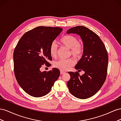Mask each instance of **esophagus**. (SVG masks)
Returning a JSON list of instances; mask_svg holds the SVG:
<instances>
[{
  "label": "esophagus",
  "instance_id": "34e87169",
  "mask_svg": "<svg viewBox=\"0 0 121 121\" xmlns=\"http://www.w3.org/2000/svg\"><path fill=\"white\" fill-rule=\"evenodd\" d=\"M65 73V72L64 71H60V74H63Z\"/></svg>",
  "mask_w": 121,
  "mask_h": 121
}]
</instances>
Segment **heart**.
<instances>
[{
  "mask_svg": "<svg viewBox=\"0 0 121 121\" xmlns=\"http://www.w3.org/2000/svg\"><path fill=\"white\" fill-rule=\"evenodd\" d=\"M60 43L70 50L69 54L71 55L74 58H79L84 51V46L79 42L78 38L73 35H68L63 36L60 39ZM50 54L51 57H55L57 55V45L56 42L51 43L49 48ZM74 64V61L71 58L66 59H59L55 61L53 65L55 67L61 70H67Z\"/></svg>",
  "mask_w": 121,
  "mask_h": 121,
  "instance_id": "obj_1",
  "label": "heart"
}]
</instances>
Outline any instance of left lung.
<instances>
[{"instance_id": "left-lung-1", "label": "left lung", "mask_w": 121, "mask_h": 121, "mask_svg": "<svg viewBox=\"0 0 121 121\" xmlns=\"http://www.w3.org/2000/svg\"><path fill=\"white\" fill-rule=\"evenodd\" d=\"M66 33L77 34L83 43V55L74 68L78 71L68 72L70 79L67 87L71 94L79 99L92 97L101 88L106 80L108 66V54L104 43L92 30L82 26L72 27Z\"/></svg>"}]
</instances>
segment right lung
I'll list each match as a JSON object with an SVG mask.
<instances>
[{
    "label": "right lung",
    "instance_id": "add662e5",
    "mask_svg": "<svg viewBox=\"0 0 121 121\" xmlns=\"http://www.w3.org/2000/svg\"><path fill=\"white\" fill-rule=\"evenodd\" d=\"M63 30L60 27L39 26L26 32L17 43L13 52V67L17 82L24 91L35 97L49 93L60 75L53 68L41 72L40 67L52 58L49 48L51 43Z\"/></svg>",
    "mask_w": 121,
    "mask_h": 121
}]
</instances>
